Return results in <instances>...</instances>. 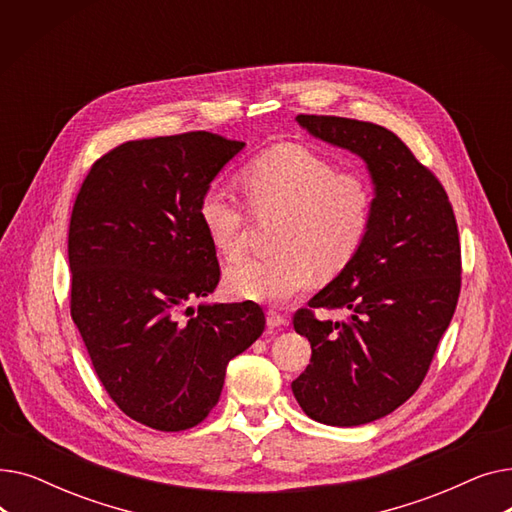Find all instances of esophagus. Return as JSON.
<instances>
[{
  "label": "esophagus",
  "instance_id": "esophagus-1",
  "mask_svg": "<svg viewBox=\"0 0 512 512\" xmlns=\"http://www.w3.org/2000/svg\"><path fill=\"white\" fill-rule=\"evenodd\" d=\"M286 324H288V319H286L284 315H280V313L274 311V309L267 311V326H270L272 330H274V328H282V326H286Z\"/></svg>",
  "mask_w": 512,
  "mask_h": 512
}]
</instances>
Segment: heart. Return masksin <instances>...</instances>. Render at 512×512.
<instances>
[{"instance_id":"b5f03b06","label":"heart","mask_w":512,"mask_h":512,"mask_svg":"<svg viewBox=\"0 0 512 512\" xmlns=\"http://www.w3.org/2000/svg\"><path fill=\"white\" fill-rule=\"evenodd\" d=\"M255 215H282L274 257L242 259L228 267L234 297L284 303L315 280L334 278L365 242L373 193L369 182L340 172L332 161L301 145H276L255 155L240 174ZM199 220L220 255L245 253L249 213L226 186L211 184L199 201Z\"/></svg>"}]
</instances>
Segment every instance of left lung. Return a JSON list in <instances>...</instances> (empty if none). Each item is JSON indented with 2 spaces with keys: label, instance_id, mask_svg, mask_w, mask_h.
<instances>
[{
  "label": "left lung",
  "instance_id": "obj_1",
  "mask_svg": "<svg viewBox=\"0 0 512 512\" xmlns=\"http://www.w3.org/2000/svg\"><path fill=\"white\" fill-rule=\"evenodd\" d=\"M297 120L361 155L375 184L359 253L292 319L311 342V361L292 382L301 409L353 427L398 409L427 375L461 294L459 228L442 182L392 130L340 116ZM315 308H348L352 317L319 320Z\"/></svg>",
  "mask_w": 512,
  "mask_h": 512
}]
</instances>
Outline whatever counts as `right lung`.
<instances>
[{
    "label": "right lung",
    "mask_w": 512,
    "mask_h": 512,
    "mask_svg": "<svg viewBox=\"0 0 512 512\" xmlns=\"http://www.w3.org/2000/svg\"><path fill=\"white\" fill-rule=\"evenodd\" d=\"M242 147L207 130L122 143L91 166L72 207V321L118 409L159 432L199 425L230 359L265 328L253 301L186 307L220 282L199 201Z\"/></svg>",
    "instance_id": "1"
}]
</instances>
